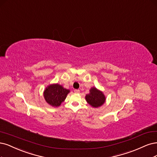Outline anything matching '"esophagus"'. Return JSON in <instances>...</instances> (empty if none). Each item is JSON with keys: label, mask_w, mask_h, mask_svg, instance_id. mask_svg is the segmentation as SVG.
I'll return each instance as SVG.
<instances>
[{"label": "esophagus", "mask_w": 157, "mask_h": 157, "mask_svg": "<svg viewBox=\"0 0 157 157\" xmlns=\"http://www.w3.org/2000/svg\"><path fill=\"white\" fill-rule=\"evenodd\" d=\"M74 92H75V94H78V93L80 92V90H74Z\"/></svg>", "instance_id": "esophagus-1"}]
</instances>
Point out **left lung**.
<instances>
[{
    "mask_svg": "<svg viewBox=\"0 0 157 157\" xmlns=\"http://www.w3.org/2000/svg\"><path fill=\"white\" fill-rule=\"evenodd\" d=\"M88 103L93 108L101 106L106 101V97L102 91L95 87H92L90 90V93L85 97Z\"/></svg>",
    "mask_w": 157,
    "mask_h": 157,
    "instance_id": "obj_1",
    "label": "left lung"
}]
</instances>
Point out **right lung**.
<instances>
[{
	"instance_id": "1",
	"label": "right lung",
	"mask_w": 157,
	"mask_h": 157,
	"mask_svg": "<svg viewBox=\"0 0 157 157\" xmlns=\"http://www.w3.org/2000/svg\"><path fill=\"white\" fill-rule=\"evenodd\" d=\"M70 90L64 88L63 86L51 84L47 86L44 91V97L47 103L53 107H58L66 99Z\"/></svg>"
}]
</instances>
